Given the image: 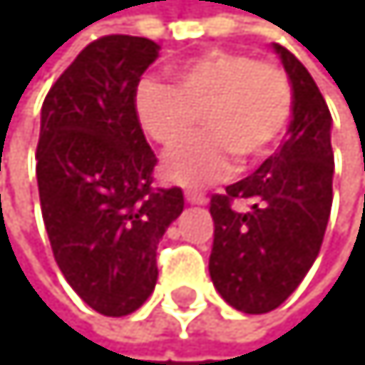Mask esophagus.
<instances>
[{"mask_svg": "<svg viewBox=\"0 0 365 365\" xmlns=\"http://www.w3.org/2000/svg\"><path fill=\"white\" fill-rule=\"evenodd\" d=\"M185 198H187V203H192V205H203V203H207V196L203 192H194V190H187L185 192Z\"/></svg>", "mask_w": 365, "mask_h": 365, "instance_id": "obj_1", "label": "esophagus"}]
</instances>
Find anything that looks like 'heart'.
I'll return each mask as SVG.
<instances>
[{"mask_svg": "<svg viewBox=\"0 0 365 365\" xmlns=\"http://www.w3.org/2000/svg\"><path fill=\"white\" fill-rule=\"evenodd\" d=\"M173 86L143 82L137 116L143 132L164 148L187 141L205 123L207 135L164 160L169 180L198 187L242 164L265 160L292 116V88L277 63L233 50H210L173 66Z\"/></svg>", "mask_w": 365, "mask_h": 365, "instance_id": "heart-1", "label": "heart"}]
</instances>
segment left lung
<instances>
[{
    "label": "left lung",
    "instance_id": "1",
    "mask_svg": "<svg viewBox=\"0 0 365 365\" xmlns=\"http://www.w3.org/2000/svg\"><path fill=\"white\" fill-rule=\"evenodd\" d=\"M292 84L288 139L260 167L210 198V277L242 313L281 307L318 258L331 212V114L311 73L274 45ZM235 202L247 208L237 211Z\"/></svg>",
    "mask_w": 365,
    "mask_h": 365
}]
</instances>
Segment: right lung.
<instances>
[{"label": "right lung", "instance_id": "obj_1", "mask_svg": "<svg viewBox=\"0 0 365 365\" xmlns=\"http://www.w3.org/2000/svg\"><path fill=\"white\" fill-rule=\"evenodd\" d=\"M160 45L111 34L88 43L47 91L36 146L41 210L66 281L120 318L158 281V245L182 212L180 187H153L158 164L137 116V86Z\"/></svg>", "mask_w": 365, "mask_h": 365}]
</instances>
